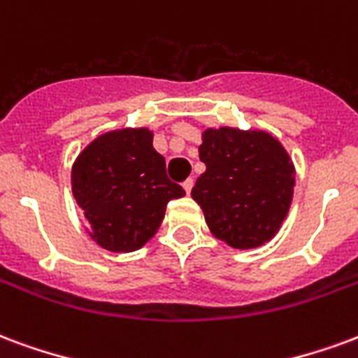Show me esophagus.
<instances>
[{"label": "esophagus", "instance_id": "esophagus-1", "mask_svg": "<svg viewBox=\"0 0 358 358\" xmlns=\"http://www.w3.org/2000/svg\"><path fill=\"white\" fill-rule=\"evenodd\" d=\"M192 187H194V181H192V179H187V181L182 182V189H185V192H187V194H190Z\"/></svg>", "mask_w": 358, "mask_h": 358}]
</instances>
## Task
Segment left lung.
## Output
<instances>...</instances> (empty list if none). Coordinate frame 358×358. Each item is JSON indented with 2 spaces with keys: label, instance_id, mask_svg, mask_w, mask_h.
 <instances>
[{
  "label": "left lung",
  "instance_id": "8db88e82",
  "mask_svg": "<svg viewBox=\"0 0 358 358\" xmlns=\"http://www.w3.org/2000/svg\"><path fill=\"white\" fill-rule=\"evenodd\" d=\"M206 171L192 198L213 236L238 250L263 246L288 215L296 169L288 152L265 131L206 129L198 148Z\"/></svg>",
  "mask_w": 358,
  "mask_h": 358
}]
</instances>
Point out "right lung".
I'll return each mask as SVG.
<instances>
[{
    "mask_svg": "<svg viewBox=\"0 0 358 358\" xmlns=\"http://www.w3.org/2000/svg\"><path fill=\"white\" fill-rule=\"evenodd\" d=\"M72 192L91 238L110 252L145 246L162 225L169 200L185 194L169 181L147 127L108 131L90 143L72 166Z\"/></svg>",
    "mask_w": 358,
    "mask_h": 358,
    "instance_id": "add662e5",
    "label": "right lung"
}]
</instances>
